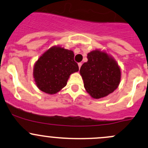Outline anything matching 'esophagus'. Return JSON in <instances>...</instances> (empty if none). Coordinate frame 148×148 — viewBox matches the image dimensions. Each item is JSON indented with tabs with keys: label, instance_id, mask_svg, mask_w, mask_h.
I'll list each match as a JSON object with an SVG mask.
<instances>
[{
	"label": "esophagus",
	"instance_id": "1",
	"mask_svg": "<svg viewBox=\"0 0 148 148\" xmlns=\"http://www.w3.org/2000/svg\"><path fill=\"white\" fill-rule=\"evenodd\" d=\"M82 62H79V63L78 64V66H79V69H80V68H81V66H82Z\"/></svg>",
	"mask_w": 148,
	"mask_h": 148
}]
</instances>
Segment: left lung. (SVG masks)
I'll return each instance as SVG.
<instances>
[{
  "label": "left lung",
  "mask_w": 148,
  "mask_h": 148,
  "mask_svg": "<svg viewBox=\"0 0 148 148\" xmlns=\"http://www.w3.org/2000/svg\"><path fill=\"white\" fill-rule=\"evenodd\" d=\"M87 59L88 61L80 69L86 91L94 99L113 92L121 81V69L117 62L108 54L98 49L88 53Z\"/></svg>",
  "instance_id": "left-lung-1"
}]
</instances>
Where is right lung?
Masks as SVG:
<instances>
[{
    "label": "right lung",
    "instance_id": "obj_1",
    "mask_svg": "<svg viewBox=\"0 0 148 148\" xmlns=\"http://www.w3.org/2000/svg\"><path fill=\"white\" fill-rule=\"evenodd\" d=\"M71 50L54 46L46 51L34 66L33 77L39 89L54 94L66 85L70 74L79 71Z\"/></svg>",
    "mask_w": 148,
    "mask_h": 148
}]
</instances>
